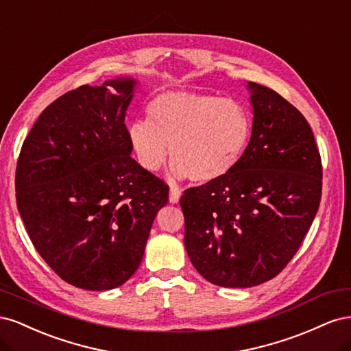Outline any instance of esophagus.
<instances>
[{
    "instance_id": "esophagus-1",
    "label": "esophagus",
    "mask_w": 351,
    "mask_h": 351,
    "mask_svg": "<svg viewBox=\"0 0 351 351\" xmlns=\"http://www.w3.org/2000/svg\"><path fill=\"white\" fill-rule=\"evenodd\" d=\"M180 196H182V190L177 187L169 189V202H171V204H177Z\"/></svg>"
}]
</instances>
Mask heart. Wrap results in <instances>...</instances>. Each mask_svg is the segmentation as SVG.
I'll list each match as a JSON object with an SVG mask.
<instances>
[{"instance_id": "obj_1", "label": "heart", "mask_w": 351, "mask_h": 351, "mask_svg": "<svg viewBox=\"0 0 351 351\" xmlns=\"http://www.w3.org/2000/svg\"><path fill=\"white\" fill-rule=\"evenodd\" d=\"M146 119L130 123L127 141L146 171H158L171 154V176L210 183L227 176L252 133L247 108L236 99L167 90L147 104ZM170 149H167V146Z\"/></svg>"}]
</instances>
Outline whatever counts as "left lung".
<instances>
[{"mask_svg": "<svg viewBox=\"0 0 351 351\" xmlns=\"http://www.w3.org/2000/svg\"><path fill=\"white\" fill-rule=\"evenodd\" d=\"M252 136L222 178L180 199L184 246L209 282L246 289L269 281L299 250L319 208L322 164L303 114L249 82Z\"/></svg>", "mask_w": 351, "mask_h": 351, "instance_id": "left-lung-1", "label": "left lung"}]
</instances>
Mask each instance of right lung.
Wrapping results in <instances>:
<instances>
[{"label":"right lung","mask_w":351,"mask_h":351,"mask_svg":"<svg viewBox=\"0 0 351 351\" xmlns=\"http://www.w3.org/2000/svg\"><path fill=\"white\" fill-rule=\"evenodd\" d=\"M137 80L70 90L23 142L16 199L35 249L83 290L120 287L139 268L168 186L130 156L124 124Z\"/></svg>","instance_id":"obj_1"}]
</instances>
